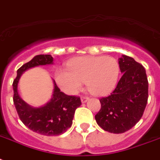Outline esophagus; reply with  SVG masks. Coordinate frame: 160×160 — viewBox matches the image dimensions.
I'll use <instances>...</instances> for the list:
<instances>
[{
  "label": "esophagus",
  "mask_w": 160,
  "mask_h": 160,
  "mask_svg": "<svg viewBox=\"0 0 160 160\" xmlns=\"http://www.w3.org/2000/svg\"><path fill=\"white\" fill-rule=\"evenodd\" d=\"M88 99H89V97H86V96H82V97H81V102H87Z\"/></svg>",
  "instance_id": "esophagus-1"
}]
</instances>
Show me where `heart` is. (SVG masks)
Here are the masks:
<instances>
[{
  "label": "heart",
  "mask_w": 160,
  "mask_h": 160,
  "mask_svg": "<svg viewBox=\"0 0 160 160\" xmlns=\"http://www.w3.org/2000/svg\"><path fill=\"white\" fill-rule=\"evenodd\" d=\"M118 61L110 57H80L69 62L68 69L56 71V81L62 90L75 94L86 82L93 95L104 96L116 87L119 76Z\"/></svg>",
  "instance_id": "1"
}]
</instances>
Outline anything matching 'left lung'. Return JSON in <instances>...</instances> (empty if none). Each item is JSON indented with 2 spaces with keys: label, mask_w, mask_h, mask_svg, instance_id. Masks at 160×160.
<instances>
[{
  "label": "left lung",
  "mask_w": 160,
  "mask_h": 160,
  "mask_svg": "<svg viewBox=\"0 0 160 160\" xmlns=\"http://www.w3.org/2000/svg\"><path fill=\"white\" fill-rule=\"evenodd\" d=\"M119 67L122 76L110 95L99 99L101 108L95 115L101 128L115 134L127 132L138 122L149 96V83L142 65L124 55L119 59Z\"/></svg>",
  "instance_id": "1"
}]
</instances>
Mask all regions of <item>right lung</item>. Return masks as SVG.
Segmentation results:
<instances>
[{"instance_id":"obj_1","label":"right lung","mask_w":160,"mask_h":160,"mask_svg":"<svg viewBox=\"0 0 160 160\" xmlns=\"http://www.w3.org/2000/svg\"><path fill=\"white\" fill-rule=\"evenodd\" d=\"M53 62L51 55H38L30 62L24 64L17 71V76L13 81V101L19 119L26 127L42 136H59L67 131L72 124L76 108L81 105L78 96H70L60 90L54 81L52 98L45 106L32 108L19 97L17 85L21 74L27 69L40 65H49Z\"/></svg>"}]
</instances>
